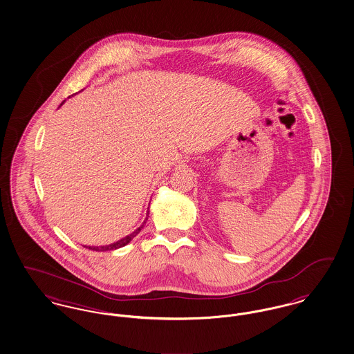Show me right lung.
<instances>
[{"instance_id": "right-lung-1", "label": "right lung", "mask_w": 354, "mask_h": 354, "mask_svg": "<svg viewBox=\"0 0 354 354\" xmlns=\"http://www.w3.org/2000/svg\"><path fill=\"white\" fill-rule=\"evenodd\" d=\"M61 105H62V104H61ZM148 214H149V212H148ZM148 217H149V216H148ZM148 217H147V220H148ZM147 220L144 221V223H147ZM144 223H142L137 230H134L131 234L124 237V239L120 240V241L114 242V243H111V245H106V246H86V248H89V249H92V250H95V252H105V250H114V249L122 248V246H125L127 243H129V242L141 232V229L144 227Z\"/></svg>"}]
</instances>
